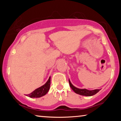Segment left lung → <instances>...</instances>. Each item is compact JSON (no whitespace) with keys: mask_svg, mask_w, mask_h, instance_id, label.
Instances as JSON below:
<instances>
[{"mask_svg":"<svg viewBox=\"0 0 121 121\" xmlns=\"http://www.w3.org/2000/svg\"><path fill=\"white\" fill-rule=\"evenodd\" d=\"M69 85H70V86L71 88V89H72L76 93L78 94V95H82L92 96L95 95L96 93H97L98 92L100 91V89H96L94 90H88L87 89H78V88L75 87L71 83L69 79Z\"/></svg>","mask_w":121,"mask_h":121,"instance_id":"left-lung-1","label":"left lung"}]
</instances>
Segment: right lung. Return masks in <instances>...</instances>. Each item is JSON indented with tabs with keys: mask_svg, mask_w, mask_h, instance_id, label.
Instances as JSON below:
<instances>
[{
	"mask_svg": "<svg viewBox=\"0 0 121 121\" xmlns=\"http://www.w3.org/2000/svg\"><path fill=\"white\" fill-rule=\"evenodd\" d=\"M51 84V77L49 78L48 80L45 84L44 85L36 89L35 91L32 92L31 93L26 95L29 97L30 98H40L42 96H44L48 92V90H50Z\"/></svg>",
	"mask_w": 121,
	"mask_h": 121,
	"instance_id": "add662e5",
	"label": "right lung"
}]
</instances>
